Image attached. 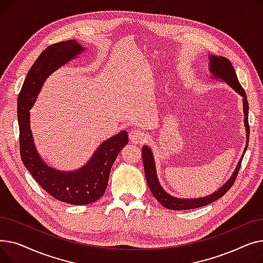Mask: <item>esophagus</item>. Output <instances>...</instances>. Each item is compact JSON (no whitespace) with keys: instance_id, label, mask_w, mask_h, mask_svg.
Here are the masks:
<instances>
[{"instance_id":"34e87169","label":"esophagus","mask_w":263,"mask_h":263,"mask_svg":"<svg viewBox=\"0 0 263 263\" xmlns=\"http://www.w3.org/2000/svg\"><path fill=\"white\" fill-rule=\"evenodd\" d=\"M148 139V135L142 131V130H132L130 133H129V140L131 141V143L133 144H142V143H145Z\"/></svg>"}]
</instances>
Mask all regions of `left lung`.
Returning <instances> with one entry per match:
<instances>
[{
	"label": "left lung",
	"instance_id": "obj_1",
	"mask_svg": "<svg viewBox=\"0 0 263 263\" xmlns=\"http://www.w3.org/2000/svg\"><path fill=\"white\" fill-rule=\"evenodd\" d=\"M210 59V64H209V69L211 74L215 79H222L224 80L227 84L234 90L237 91L240 96H242L243 98V110H244V124L246 128V146L244 149V153L247 149V143H248V137H250V124H248V101H247V96L245 93V90L241 86L240 82L238 80V77L236 74V71H234L233 66L231 62L224 58V57H216V55H209ZM143 153V164H144V170H145V175H146V181L148 183V186L153 193V195L156 197V199L163 205L165 208L171 209V210H190V209H195V208H200V206L209 204L222 196H224L228 190L233 185L234 181H236L240 166H241V162L243 159H240L236 170H234L232 176L229 178V180L217 190L216 192L212 193L211 195L205 196V197H200V198H177L172 196L168 193L165 192L163 187L161 186L158 177H157V172H156V164H155V159L153 151L148 147L144 146L142 149Z\"/></svg>",
	"mask_w": 263,
	"mask_h": 263
}]
</instances>
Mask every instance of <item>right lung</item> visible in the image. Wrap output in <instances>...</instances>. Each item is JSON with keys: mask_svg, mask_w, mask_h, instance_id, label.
<instances>
[{"mask_svg": "<svg viewBox=\"0 0 263 263\" xmlns=\"http://www.w3.org/2000/svg\"><path fill=\"white\" fill-rule=\"evenodd\" d=\"M83 51L84 48L76 40L49 46L29 70L17 103L20 156L24 166L48 194L71 204H88L104 194L110 168L120 150L129 142L128 133L124 130L119 132L103 142L84 166L73 172L50 167L39 157L33 141L29 110L47 78Z\"/></svg>", "mask_w": 263, "mask_h": 263, "instance_id": "1", "label": "right lung"}]
</instances>
